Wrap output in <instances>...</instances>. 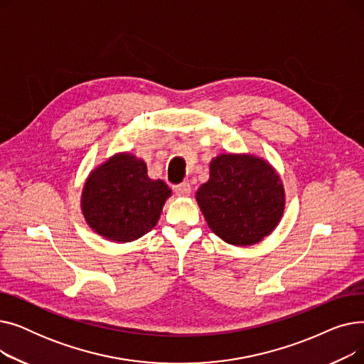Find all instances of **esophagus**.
<instances>
[{
  "label": "esophagus",
  "instance_id": "1",
  "mask_svg": "<svg viewBox=\"0 0 364 364\" xmlns=\"http://www.w3.org/2000/svg\"><path fill=\"white\" fill-rule=\"evenodd\" d=\"M174 192L178 196H188L190 193H192V186H190L188 183H181L174 187Z\"/></svg>",
  "mask_w": 364,
  "mask_h": 364
}]
</instances>
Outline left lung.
Listing matches in <instances>:
<instances>
[{
	"mask_svg": "<svg viewBox=\"0 0 364 364\" xmlns=\"http://www.w3.org/2000/svg\"><path fill=\"white\" fill-rule=\"evenodd\" d=\"M209 169L196 193L209 228L237 246L269 236L284 209L283 186L272 166L254 156L220 155Z\"/></svg>",
	"mask_w": 364,
	"mask_h": 364,
	"instance_id": "8db88e82",
	"label": "left lung"
}]
</instances>
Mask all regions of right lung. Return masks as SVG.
I'll return each instance as SVG.
<instances>
[{
  "label": "right lung",
  "instance_id": "add662e5",
  "mask_svg": "<svg viewBox=\"0 0 364 364\" xmlns=\"http://www.w3.org/2000/svg\"><path fill=\"white\" fill-rule=\"evenodd\" d=\"M169 195L162 180L147 177L143 161L124 153L91 172L82 193V213L103 237L131 242L156 225Z\"/></svg>",
  "mask_w": 364,
  "mask_h": 364
}]
</instances>
